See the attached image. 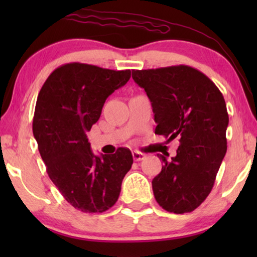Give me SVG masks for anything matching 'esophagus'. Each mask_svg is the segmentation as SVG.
Segmentation results:
<instances>
[{
    "instance_id": "obj_1",
    "label": "esophagus",
    "mask_w": 257,
    "mask_h": 257,
    "mask_svg": "<svg viewBox=\"0 0 257 257\" xmlns=\"http://www.w3.org/2000/svg\"><path fill=\"white\" fill-rule=\"evenodd\" d=\"M132 156H133V159L136 161H140V160H144L146 158V156L142 152H139V151H133L132 152Z\"/></svg>"
}]
</instances>
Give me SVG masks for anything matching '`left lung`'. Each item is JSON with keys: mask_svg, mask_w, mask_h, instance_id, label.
Wrapping results in <instances>:
<instances>
[{"mask_svg": "<svg viewBox=\"0 0 257 257\" xmlns=\"http://www.w3.org/2000/svg\"><path fill=\"white\" fill-rule=\"evenodd\" d=\"M132 78L152 103L156 135L180 143L171 160L158 154L164 166L152 181L154 198L167 212H193L209 195L227 152L222 93L188 65L133 70Z\"/></svg>", "mask_w": 257, "mask_h": 257, "instance_id": "8db88e82", "label": "left lung"}]
</instances>
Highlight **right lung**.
Instances as JSON below:
<instances>
[{
	"label": "right lung",
	"instance_id": "add662e5",
	"mask_svg": "<svg viewBox=\"0 0 257 257\" xmlns=\"http://www.w3.org/2000/svg\"><path fill=\"white\" fill-rule=\"evenodd\" d=\"M130 77L131 70L68 63L50 73L38 93L33 120L38 151L51 181L83 213L111 208L133 164L131 151L125 147L112 156H94L86 137L106 98Z\"/></svg>",
	"mask_w": 257,
	"mask_h": 257
}]
</instances>
